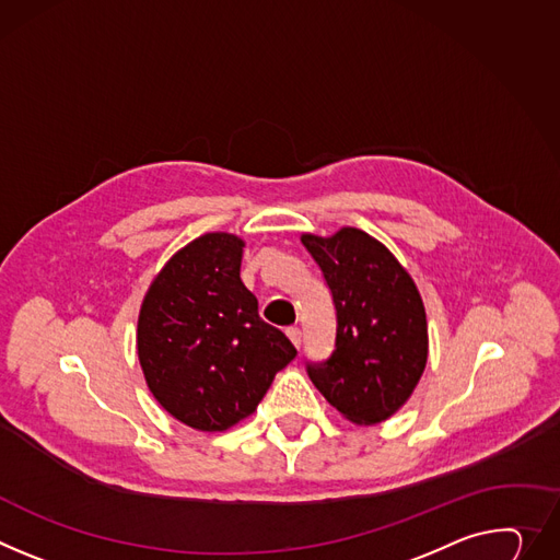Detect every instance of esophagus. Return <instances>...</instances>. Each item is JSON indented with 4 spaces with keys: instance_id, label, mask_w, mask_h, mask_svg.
Instances as JSON below:
<instances>
[{
    "instance_id": "1",
    "label": "esophagus",
    "mask_w": 560,
    "mask_h": 560,
    "mask_svg": "<svg viewBox=\"0 0 560 560\" xmlns=\"http://www.w3.org/2000/svg\"><path fill=\"white\" fill-rule=\"evenodd\" d=\"M285 335L290 337V341L299 348L301 346V330L296 328V326H290V328H285Z\"/></svg>"
}]
</instances>
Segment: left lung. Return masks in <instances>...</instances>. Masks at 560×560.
<instances>
[{"label": "left lung", "instance_id": "1", "mask_svg": "<svg viewBox=\"0 0 560 560\" xmlns=\"http://www.w3.org/2000/svg\"><path fill=\"white\" fill-rule=\"evenodd\" d=\"M319 264L337 311L335 350L308 375L352 424L375 427L413 395L429 358L420 290L395 254L358 228L301 234Z\"/></svg>", "mask_w": 560, "mask_h": 560}]
</instances>
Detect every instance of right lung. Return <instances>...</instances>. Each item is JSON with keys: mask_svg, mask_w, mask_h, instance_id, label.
Returning <instances> with one entry per match:
<instances>
[{"mask_svg": "<svg viewBox=\"0 0 560 560\" xmlns=\"http://www.w3.org/2000/svg\"><path fill=\"white\" fill-rule=\"evenodd\" d=\"M243 247L230 232L189 241L140 303L136 348L147 388L196 431H228L249 418L296 354L243 285Z\"/></svg>", "mask_w": 560, "mask_h": 560, "instance_id": "1", "label": "right lung"}]
</instances>
